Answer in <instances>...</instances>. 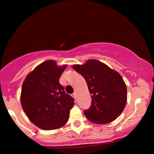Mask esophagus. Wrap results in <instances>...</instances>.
<instances>
[{"label": "esophagus", "instance_id": "esophagus-1", "mask_svg": "<svg viewBox=\"0 0 154 154\" xmlns=\"http://www.w3.org/2000/svg\"><path fill=\"white\" fill-rule=\"evenodd\" d=\"M72 97L73 98H75V99H76V94H75V93H73V94H72Z\"/></svg>", "mask_w": 154, "mask_h": 154}]
</instances>
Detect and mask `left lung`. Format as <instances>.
I'll list each match as a JSON object with an SVG mask.
<instances>
[{
    "label": "left lung",
    "mask_w": 154,
    "mask_h": 154,
    "mask_svg": "<svg viewBox=\"0 0 154 154\" xmlns=\"http://www.w3.org/2000/svg\"><path fill=\"white\" fill-rule=\"evenodd\" d=\"M72 68L84 78L92 99L90 108L84 111L88 120L104 124L119 117L127 100V86L120 74L97 60Z\"/></svg>",
    "instance_id": "obj_1"
}]
</instances>
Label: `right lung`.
<instances>
[{"mask_svg":"<svg viewBox=\"0 0 154 154\" xmlns=\"http://www.w3.org/2000/svg\"><path fill=\"white\" fill-rule=\"evenodd\" d=\"M66 67H58L54 60L44 62L27 75L22 84V109L40 129H59L68 122L74 99L60 84Z\"/></svg>","mask_w":154,"mask_h":154,"instance_id":"add662e5","label":"right lung"}]
</instances>
